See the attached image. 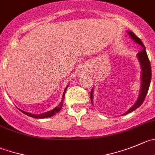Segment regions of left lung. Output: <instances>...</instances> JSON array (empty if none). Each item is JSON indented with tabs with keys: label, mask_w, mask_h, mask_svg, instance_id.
Returning a JSON list of instances; mask_svg holds the SVG:
<instances>
[{
	"label": "left lung",
	"mask_w": 155,
	"mask_h": 155,
	"mask_svg": "<svg viewBox=\"0 0 155 155\" xmlns=\"http://www.w3.org/2000/svg\"><path fill=\"white\" fill-rule=\"evenodd\" d=\"M128 34L129 35V36L131 37V39L135 42V43L138 44V45H141L142 47V50L140 51L137 54V58H138V61H139L140 66H141V89H140V94L138 95V100L136 101L135 104L132 106V107L129 108V110L127 112L124 113L123 115H126L128 113H130L131 112L134 111V110H136L137 108L140 107V106L142 104V103L145 101V97L147 95V93H148V89H149L150 83H151V64H150V61L148 59V54H147L146 49H145V47L144 45V44L142 43L141 39L138 37H137L135 34L133 33V32L132 31H127ZM93 94H94V91L93 89L91 90V103L93 104ZM94 105V104H93Z\"/></svg>",
	"instance_id": "1"
}]
</instances>
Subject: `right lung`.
Masks as SVG:
<instances>
[{"instance_id": "right-lung-1", "label": "right lung", "mask_w": 155, "mask_h": 155, "mask_svg": "<svg viewBox=\"0 0 155 155\" xmlns=\"http://www.w3.org/2000/svg\"><path fill=\"white\" fill-rule=\"evenodd\" d=\"M68 87V85L67 87H65V89H64V94H63V96H62V100H61V103H60L59 104H58V106H57L56 107H54L53 110H50V111H48L46 112V113H41V114H32V113H27V112H25V111H23V110H21V112L23 113H24L25 115H27V116H30V117H32V118H36V119H44V118H48V117H51V116H54V115L56 114L57 113H58V112L61 110V107H62L63 106V104H64V94H65V92H66V90H67V87Z\"/></svg>"}]
</instances>
